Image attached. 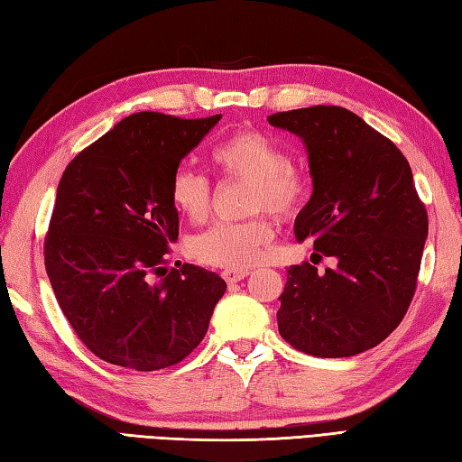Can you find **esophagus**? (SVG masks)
Instances as JSON below:
<instances>
[{"label": "esophagus", "mask_w": 462, "mask_h": 462, "mask_svg": "<svg viewBox=\"0 0 462 462\" xmlns=\"http://www.w3.org/2000/svg\"><path fill=\"white\" fill-rule=\"evenodd\" d=\"M248 270H224L222 272V278L228 282V283H236V282H240V280H244L248 276Z\"/></svg>", "instance_id": "esophagus-1"}]
</instances>
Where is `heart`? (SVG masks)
Here are the masks:
<instances>
[{
    "label": "heart",
    "mask_w": 462,
    "mask_h": 462,
    "mask_svg": "<svg viewBox=\"0 0 462 462\" xmlns=\"http://www.w3.org/2000/svg\"><path fill=\"white\" fill-rule=\"evenodd\" d=\"M212 162L226 179L252 182L250 212H272L293 218L310 199L306 172L290 162V154L270 134L242 131L212 151ZM171 200L192 222H202L212 210V184L204 174L176 171L171 180ZM273 240L266 216L246 222H218L189 242L192 256L208 266L248 270L262 260Z\"/></svg>",
    "instance_id": "obj_1"
}]
</instances>
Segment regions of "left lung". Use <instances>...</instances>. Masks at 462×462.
Here are the masks:
<instances>
[{
    "label": "left lung",
    "mask_w": 462,
    "mask_h": 462,
    "mask_svg": "<svg viewBox=\"0 0 462 462\" xmlns=\"http://www.w3.org/2000/svg\"><path fill=\"white\" fill-rule=\"evenodd\" d=\"M270 125L306 143L313 192L296 238L313 256H336L319 276L310 262L288 268L280 336L316 357H351L379 346L411 306L429 218L413 172L393 141L343 106L273 113Z\"/></svg>",
    "instance_id": "1"
}]
</instances>
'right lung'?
Returning a JSON list of instances; mask_svg holds the SVG:
<instances>
[{
	"instance_id": "1",
	"label": "right lung",
	"mask_w": 462,
	"mask_h": 462,
	"mask_svg": "<svg viewBox=\"0 0 462 462\" xmlns=\"http://www.w3.org/2000/svg\"><path fill=\"white\" fill-rule=\"evenodd\" d=\"M220 121L134 113L67 164L43 244L59 308L97 357L134 371L176 365L204 339L218 273L166 270L179 238L171 180Z\"/></svg>"
}]
</instances>
